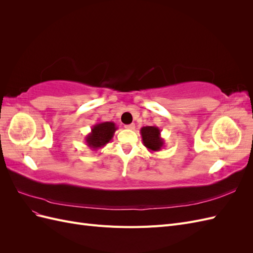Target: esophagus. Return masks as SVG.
<instances>
[{
    "mask_svg": "<svg viewBox=\"0 0 253 253\" xmlns=\"http://www.w3.org/2000/svg\"><path fill=\"white\" fill-rule=\"evenodd\" d=\"M125 127H126V129H135V125H134V124L126 125V126H125Z\"/></svg>",
    "mask_w": 253,
    "mask_h": 253,
    "instance_id": "1",
    "label": "esophagus"
}]
</instances>
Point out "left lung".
Wrapping results in <instances>:
<instances>
[{"label":"left lung","instance_id":"1","mask_svg":"<svg viewBox=\"0 0 253 253\" xmlns=\"http://www.w3.org/2000/svg\"><path fill=\"white\" fill-rule=\"evenodd\" d=\"M142 142L150 152H158L165 147V140L160 135V129L156 126H143L140 129Z\"/></svg>","mask_w":253,"mask_h":253}]
</instances>
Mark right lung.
I'll use <instances>...</instances> for the list:
<instances>
[{"instance_id":"right-lung-1","label":"right lung","mask_w":253,"mask_h":253,"mask_svg":"<svg viewBox=\"0 0 253 253\" xmlns=\"http://www.w3.org/2000/svg\"><path fill=\"white\" fill-rule=\"evenodd\" d=\"M117 126L112 121L98 122L95 126H91V131L85 137V143L87 147L93 150L98 151L108 144L114 137L115 132L117 131Z\"/></svg>"}]
</instances>
